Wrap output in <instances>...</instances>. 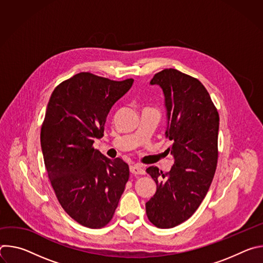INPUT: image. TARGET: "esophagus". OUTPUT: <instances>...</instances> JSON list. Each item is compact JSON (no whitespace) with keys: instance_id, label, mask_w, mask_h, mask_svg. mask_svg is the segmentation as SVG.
<instances>
[{"instance_id":"esophagus-1","label":"esophagus","mask_w":263,"mask_h":263,"mask_svg":"<svg viewBox=\"0 0 263 263\" xmlns=\"http://www.w3.org/2000/svg\"><path fill=\"white\" fill-rule=\"evenodd\" d=\"M130 172L133 175H144L145 174L144 170L140 165H133V166H131L130 167Z\"/></svg>"}]
</instances>
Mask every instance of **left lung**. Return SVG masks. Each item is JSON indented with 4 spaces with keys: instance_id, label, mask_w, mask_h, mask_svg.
<instances>
[{
    "instance_id": "1",
    "label": "left lung",
    "mask_w": 263,
    "mask_h": 263,
    "mask_svg": "<svg viewBox=\"0 0 263 263\" xmlns=\"http://www.w3.org/2000/svg\"><path fill=\"white\" fill-rule=\"evenodd\" d=\"M149 83L159 85L165 97V134L173 141L167 153L175 161L165 174L157 166L146 168L157 191L145 212L154 226L168 229L189 219L208 193L217 164L219 117L207 89L190 74L165 68Z\"/></svg>"
}]
</instances>
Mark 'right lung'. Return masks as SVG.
<instances>
[{
	"instance_id": "1",
	"label": "right lung",
	"mask_w": 263,
	"mask_h": 263,
	"mask_svg": "<svg viewBox=\"0 0 263 263\" xmlns=\"http://www.w3.org/2000/svg\"><path fill=\"white\" fill-rule=\"evenodd\" d=\"M133 79L115 81L82 71L52 92L41 131L46 170L64 211L80 224L100 229L114 217L129 180V165L92 146L104 135L111 107Z\"/></svg>"
}]
</instances>
